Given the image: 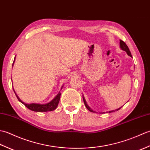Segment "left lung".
Wrapping results in <instances>:
<instances>
[{"label": "left lung", "mask_w": 150, "mask_h": 150, "mask_svg": "<svg viewBox=\"0 0 150 150\" xmlns=\"http://www.w3.org/2000/svg\"><path fill=\"white\" fill-rule=\"evenodd\" d=\"M120 48L122 49V50H124V51H125V52L127 53V54H128V55H129V56H130V57H132V55H131V52H130V51H129V48H128V46L126 45V44L124 42L123 40H120ZM83 100H84V104H85V106H86V108L87 109L89 110V111H90L91 112H94V111L92 110L91 108L89 107V106L87 104V103H86V100H85V99H84V97H83ZM120 108H119V109H117V110H116L117 111V110H120ZM113 111H109V113H111V112H113Z\"/></svg>", "instance_id": "8db88e82"}]
</instances>
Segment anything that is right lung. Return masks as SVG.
I'll return each instance as SVG.
<instances>
[{
    "label": "right lung",
    "instance_id": "1",
    "mask_svg": "<svg viewBox=\"0 0 150 150\" xmlns=\"http://www.w3.org/2000/svg\"><path fill=\"white\" fill-rule=\"evenodd\" d=\"M14 62H15V59H14L13 63ZM15 95L16 96H17L18 100L20 101L21 103L23 104L25 106L27 107L28 109H30V110L33 111H41V112H45V111H51L55 110L57 108V106H58V104L60 100V93H59L52 101L50 102L49 103L45 104H35V103L26 104L24 103V102H22L20 98H18L17 94L15 93Z\"/></svg>",
    "mask_w": 150,
    "mask_h": 150
}]
</instances>
